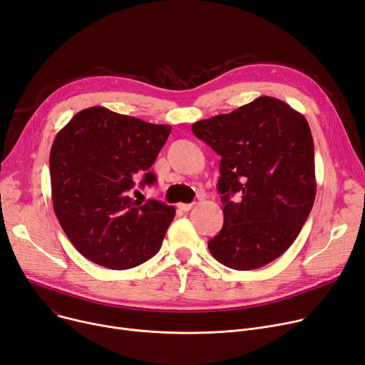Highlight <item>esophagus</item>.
Returning a JSON list of instances; mask_svg holds the SVG:
<instances>
[{"label":"esophagus","instance_id":"obj_1","mask_svg":"<svg viewBox=\"0 0 365 365\" xmlns=\"http://www.w3.org/2000/svg\"><path fill=\"white\" fill-rule=\"evenodd\" d=\"M192 206H195L192 203H180V205H178V209L182 210V212H188Z\"/></svg>","mask_w":365,"mask_h":365}]
</instances>
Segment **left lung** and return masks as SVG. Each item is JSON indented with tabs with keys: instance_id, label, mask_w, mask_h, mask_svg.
Instances as JSON below:
<instances>
[{
	"instance_id": "obj_1",
	"label": "left lung",
	"mask_w": 365,
	"mask_h": 365,
	"mask_svg": "<svg viewBox=\"0 0 365 365\" xmlns=\"http://www.w3.org/2000/svg\"><path fill=\"white\" fill-rule=\"evenodd\" d=\"M191 130L221 156L224 225L207 242L210 255L239 271L272 262L296 240L315 200L307 119L287 103L262 96Z\"/></svg>"
}]
</instances>
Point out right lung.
<instances>
[{
    "label": "right lung",
    "mask_w": 365,
    "mask_h": 365,
    "mask_svg": "<svg viewBox=\"0 0 365 365\" xmlns=\"http://www.w3.org/2000/svg\"><path fill=\"white\" fill-rule=\"evenodd\" d=\"M170 128L94 106L56 135L50 152L53 207L64 234L88 261L128 269L159 252L175 207L134 200L133 190L140 177L141 187L156 181L148 169Z\"/></svg>",
    "instance_id": "obj_1"
}]
</instances>
